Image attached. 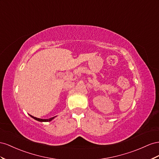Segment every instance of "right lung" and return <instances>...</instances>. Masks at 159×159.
<instances>
[{
	"mask_svg": "<svg viewBox=\"0 0 159 159\" xmlns=\"http://www.w3.org/2000/svg\"><path fill=\"white\" fill-rule=\"evenodd\" d=\"M32 118H33L34 119H35V120H38V121H40V122H48V121H51V120H52L54 117L55 116H54V117H52V118H51V119H39V118H37V117H34V116H31V115H30Z\"/></svg>",
	"mask_w": 159,
	"mask_h": 159,
	"instance_id": "obj_1",
	"label": "right lung"
}]
</instances>
